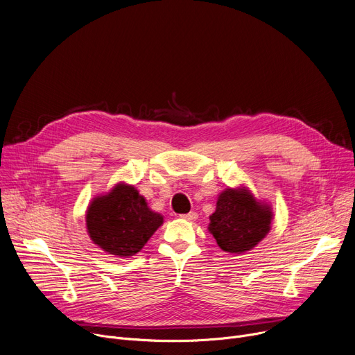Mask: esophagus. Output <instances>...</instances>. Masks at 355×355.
Masks as SVG:
<instances>
[{"label": "esophagus", "mask_w": 355, "mask_h": 355, "mask_svg": "<svg viewBox=\"0 0 355 355\" xmlns=\"http://www.w3.org/2000/svg\"><path fill=\"white\" fill-rule=\"evenodd\" d=\"M184 220H189V221H196L197 220V213L196 211H191V213H189V214H182L181 216Z\"/></svg>", "instance_id": "1"}]
</instances>
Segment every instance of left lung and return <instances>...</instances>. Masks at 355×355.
Here are the masks:
<instances>
[{
  "label": "left lung",
  "instance_id": "8db88e82",
  "mask_svg": "<svg viewBox=\"0 0 355 355\" xmlns=\"http://www.w3.org/2000/svg\"><path fill=\"white\" fill-rule=\"evenodd\" d=\"M272 206L246 187H227L218 194L209 232L221 250L241 254L252 250L270 232Z\"/></svg>",
  "mask_w": 355,
  "mask_h": 355
}]
</instances>
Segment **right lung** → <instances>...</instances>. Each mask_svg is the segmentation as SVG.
Instances as JSON below:
<instances>
[{"label":"right lung","instance_id":"add662e5","mask_svg":"<svg viewBox=\"0 0 355 355\" xmlns=\"http://www.w3.org/2000/svg\"><path fill=\"white\" fill-rule=\"evenodd\" d=\"M164 217L148 207L134 185L118 182L106 194L93 198L86 210L90 240L118 257L134 256L162 226Z\"/></svg>","mask_w":355,"mask_h":355}]
</instances>
